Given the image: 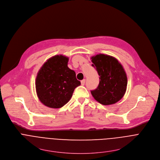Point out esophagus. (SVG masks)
<instances>
[{
	"label": "esophagus",
	"mask_w": 160,
	"mask_h": 160,
	"mask_svg": "<svg viewBox=\"0 0 160 160\" xmlns=\"http://www.w3.org/2000/svg\"><path fill=\"white\" fill-rule=\"evenodd\" d=\"M85 83V79H83V80H82L81 81V85H84Z\"/></svg>",
	"instance_id": "esophagus-1"
}]
</instances>
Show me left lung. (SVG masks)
Returning a JSON list of instances; mask_svg holds the SVG:
<instances>
[{"label":"left lung","mask_w":160,"mask_h":160,"mask_svg":"<svg viewBox=\"0 0 160 160\" xmlns=\"http://www.w3.org/2000/svg\"><path fill=\"white\" fill-rule=\"evenodd\" d=\"M92 65L99 75V84L91 90L94 98L104 105H111L124 96L128 84L126 73L115 58L103 54L91 58Z\"/></svg>","instance_id":"1"}]
</instances>
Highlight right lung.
<instances>
[{"instance_id":"1","label":"right lung","mask_w":160,"mask_h":160,"mask_svg":"<svg viewBox=\"0 0 160 160\" xmlns=\"http://www.w3.org/2000/svg\"><path fill=\"white\" fill-rule=\"evenodd\" d=\"M68 58L57 55L44 63L38 73L36 89L39 100L50 108H62L81 83L68 67Z\"/></svg>"}]
</instances>
